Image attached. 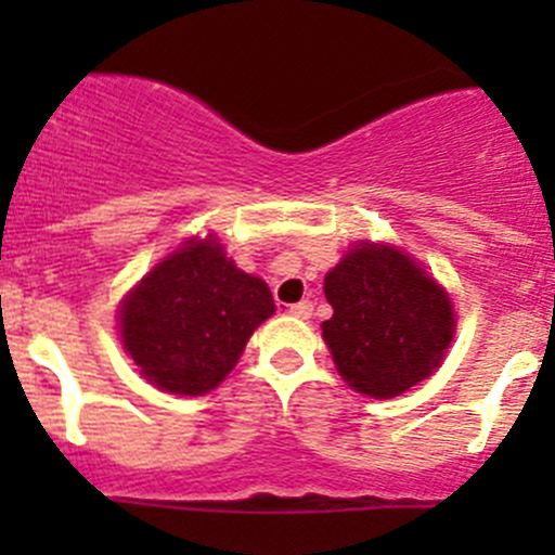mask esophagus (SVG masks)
<instances>
[{
	"mask_svg": "<svg viewBox=\"0 0 555 555\" xmlns=\"http://www.w3.org/2000/svg\"><path fill=\"white\" fill-rule=\"evenodd\" d=\"M289 313H293V317H298V319H311V313H313L311 300H300V304L289 306Z\"/></svg>",
	"mask_w": 555,
	"mask_h": 555,
	"instance_id": "1",
	"label": "esophagus"
}]
</instances>
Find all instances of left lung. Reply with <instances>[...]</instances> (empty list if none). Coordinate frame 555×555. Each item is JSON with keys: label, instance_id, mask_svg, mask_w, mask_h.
<instances>
[{"label": "left lung", "instance_id": "8db88e82", "mask_svg": "<svg viewBox=\"0 0 555 555\" xmlns=\"http://www.w3.org/2000/svg\"><path fill=\"white\" fill-rule=\"evenodd\" d=\"M322 338L351 389L376 400L433 376L453 330L449 293L397 246L360 242L324 276Z\"/></svg>", "mask_w": 555, "mask_h": 555}]
</instances>
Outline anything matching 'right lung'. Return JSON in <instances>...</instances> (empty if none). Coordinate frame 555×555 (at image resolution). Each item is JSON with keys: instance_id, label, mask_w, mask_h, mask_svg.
<instances>
[{"instance_id": "obj_1", "label": "right lung", "mask_w": 555, "mask_h": 555, "mask_svg": "<svg viewBox=\"0 0 555 555\" xmlns=\"http://www.w3.org/2000/svg\"><path fill=\"white\" fill-rule=\"evenodd\" d=\"M276 311L262 279L238 271L217 238H190L120 306V340L142 376L171 395H206Z\"/></svg>"}]
</instances>
